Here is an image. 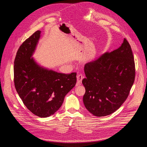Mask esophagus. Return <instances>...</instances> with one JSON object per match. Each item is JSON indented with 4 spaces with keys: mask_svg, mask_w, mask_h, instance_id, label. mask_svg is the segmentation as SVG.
Returning <instances> with one entry per match:
<instances>
[{
    "mask_svg": "<svg viewBox=\"0 0 147 147\" xmlns=\"http://www.w3.org/2000/svg\"><path fill=\"white\" fill-rule=\"evenodd\" d=\"M84 77L82 74H80L77 76V86L81 85V83L82 82V80L83 79Z\"/></svg>",
    "mask_w": 147,
    "mask_h": 147,
    "instance_id": "34e87169",
    "label": "esophagus"
}]
</instances>
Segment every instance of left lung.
I'll return each mask as SVG.
<instances>
[{"instance_id": "1", "label": "left lung", "mask_w": 147, "mask_h": 147, "mask_svg": "<svg viewBox=\"0 0 147 147\" xmlns=\"http://www.w3.org/2000/svg\"><path fill=\"white\" fill-rule=\"evenodd\" d=\"M86 78L83 102L86 109L98 117L109 115L127 98L134 82V56L127 40L111 52H106L85 65Z\"/></svg>"}]
</instances>
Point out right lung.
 <instances>
[{"instance_id":"right-lung-1","label":"right lung","mask_w":147,"mask_h":147,"mask_svg":"<svg viewBox=\"0 0 147 147\" xmlns=\"http://www.w3.org/2000/svg\"><path fill=\"white\" fill-rule=\"evenodd\" d=\"M40 34V31L35 32L18 48L14 62V82L27 109L36 116L47 117L60 108L66 95L76 85L77 73H59L36 63L31 57Z\"/></svg>"}]
</instances>
